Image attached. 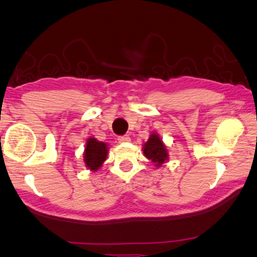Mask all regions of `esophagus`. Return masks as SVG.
Wrapping results in <instances>:
<instances>
[{"mask_svg": "<svg viewBox=\"0 0 257 257\" xmlns=\"http://www.w3.org/2000/svg\"><path fill=\"white\" fill-rule=\"evenodd\" d=\"M120 143H125V142H128L131 139H130L128 136H121V137H118V139H117Z\"/></svg>", "mask_w": 257, "mask_h": 257, "instance_id": "obj_1", "label": "esophagus"}]
</instances>
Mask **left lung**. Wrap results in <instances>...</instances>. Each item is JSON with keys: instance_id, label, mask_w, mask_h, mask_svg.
Segmentation results:
<instances>
[{"instance_id": "obj_1", "label": "left lung", "mask_w": 257, "mask_h": 257, "mask_svg": "<svg viewBox=\"0 0 257 257\" xmlns=\"http://www.w3.org/2000/svg\"><path fill=\"white\" fill-rule=\"evenodd\" d=\"M143 154L148 159H150L157 167L168 160V151L165 143L157 133H151L145 146H143Z\"/></svg>"}]
</instances>
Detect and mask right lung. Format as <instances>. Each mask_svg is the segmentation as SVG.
I'll list each match as a JSON object with an SVG mask.
<instances>
[{
    "instance_id": "obj_1",
    "label": "right lung",
    "mask_w": 257,
    "mask_h": 257,
    "mask_svg": "<svg viewBox=\"0 0 257 257\" xmlns=\"http://www.w3.org/2000/svg\"><path fill=\"white\" fill-rule=\"evenodd\" d=\"M107 143L98 141L94 138H89L85 143V149L83 154V160L85 167L96 172L101 167L103 161L107 158Z\"/></svg>"
}]
</instances>
